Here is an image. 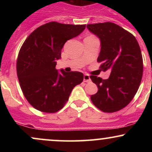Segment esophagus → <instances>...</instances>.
I'll return each mask as SVG.
<instances>
[{
  "mask_svg": "<svg viewBox=\"0 0 152 152\" xmlns=\"http://www.w3.org/2000/svg\"><path fill=\"white\" fill-rule=\"evenodd\" d=\"M83 81L86 82V83H88V82H90L91 81L90 76H88V75H87V74H84V76H83Z\"/></svg>",
  "mask_w": 152,
  "mask_h": 152,
  "instance_id": "1",
  "label": "esophagus"
}]
</instances>
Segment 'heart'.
Listing matches in <instances>:
<instances>
[{"label":"heart","instance_id":"1","mask_svg":"<svg viewBox=\"0 0 152 152\" xmlns=\"http://www.w3.org/2000/svg\"><path fill=\"white\" fill-rule=\"evenodd\" d=\"M87 38H94L93 36H88V37H87Z\"/></svg>","mask_w":152,"mask_h":152}]
</instances>
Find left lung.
<instances>
[{"label":"left lung","mask_w":152,"mask_h":152,"mask_svg":"<svg viewBox=\"0 0 152 152\" xmlns=\"http://www.w3.org/2000/svg\"><path fill=\"white\" fill-rule=\"evenodd\" d=\"M86 27L100 39L101 51L97 59L100 69L111 71L108 79L90 76L98 87L91 100L104 112L119 111L133 99L142 81L140 47L133 35L114 23L88 24Z\"/></svg>","instance_id":"obj_1"}]
</instances>
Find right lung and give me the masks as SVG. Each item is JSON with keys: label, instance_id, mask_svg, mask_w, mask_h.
Listing matches in <instances>:
<instances>
[{"label": "right lung", "instance_id": "right-lung-1", "mask_svg": "<svg viewBox=\"0 0 152 152\" xmlns=\"http://www.w3.org/2000/svg\"><path fill=\"white\" fill-rule=\"evenodd\" d=\"M86 25L49 22L37 28L20 48L16 70L20 88L35 109L55 113L64 107L73 88L83 80L78 71L61 73L56 69L68 40L76 37Z\"/></svg>", "mask_w": 152, "mask_h": 152}]
</instances>
